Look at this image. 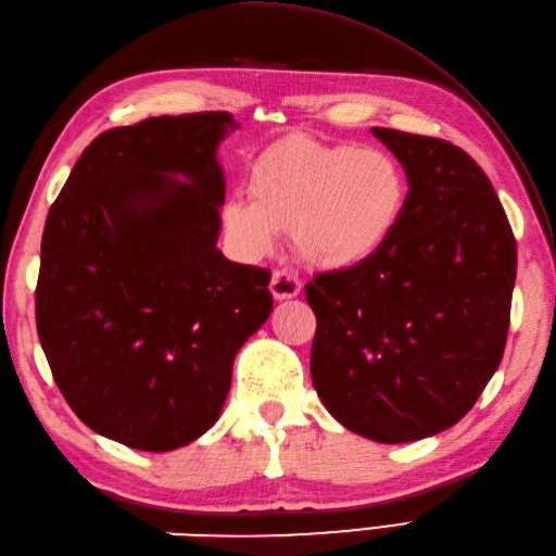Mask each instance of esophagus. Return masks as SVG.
I'll return each instance as SVG.
<instances>
[{
    "mask_svg": "<svg viewBox=\"0 0 556 556\" xmlns=\"http://www.w3.org/2000/svg\"><path fill=\"white\" fill-rule=\"evenodd\" d=\"M269 291H271V296H275L277 301L296 299L299 293H301V281H299V277H296V275H291V271L277 269L275 275H271Z\"/></svg>",
    "mask_w": 556,
    "mask_h": 556,
    "instance_id": "34e87169",
    "label": "esophagus"
}]
</instances>
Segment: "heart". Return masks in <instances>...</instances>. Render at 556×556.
Listing matches in <instances>:
<instances>
[{"label":"heart","instance_id":"obj_1","mask_svg":"<svg viewBox=\"0 0 556 556\" xmlns=\"http://www.w3.org/2000/svg\"><path fill=\"white\" fill-rule=\"evenodd\" d=\"M248 195L222 207L224 233L241 255H267L277 231L291 229L301 260L346 271L394 241L408 207V176L387 150L289 136L253 162Z\"/></svg>","mask_w":556,"mask_h":556}]
</instances>
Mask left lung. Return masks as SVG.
I'll list each match as a JSON object with an SVG mask.
<instances>
[{
	"label": "left lung",
	"mask_w": 556,
	"mask_h": 556,
	"mask_svg": "<svg viewBox=\"0 0 556 556\" xmlns=\"http://www.w3.org/2000/svg\"><path fill=\"white\" fill-rule=\"evenodd\" d=\"M408 176L406 217L368 265L305 287L325 408L382 444L452 428L500 368L516 239L476 160L440 138L372 128Z\"/></svg>",
	"instance_id": "1"
}]
</instances>
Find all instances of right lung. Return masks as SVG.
<instances>
[{
    "mask_svg": "<svg viewBox=\"0 0 556 556\" xmlns=\"http://www.w3.org/2000/svg\"><path fill=\"white\" fill-rule=\"evenodd\" d=\"M227 112L150 116L83 150L45 222L35 320L59 392L102 437L172 452L217 422L269 271L217 248Z\"/></svg>",
    "mask_w": 556,
    "mask_h": 556,
    "instance_id": "obj_1",
    "label": "right lung"
}]
</instances>
